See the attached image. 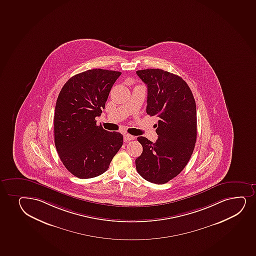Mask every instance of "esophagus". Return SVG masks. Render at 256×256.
I'll use <instances>...</instances> for the list:
<instances>
[{
	"label": "esophagus",
	"mask_w": 256,
	"mask_h": 256,
	"mask_svg": "<svg viewBox=\"0 0 256 256\" xmlns=\"http://www.w3.org/2000/svg\"><path fill=\"white\" fill-rule=\"evenodd\" d=\"M135 139V136H134L129 135V134H124V141L127 142L132 141V140H134Z\"/></svg>",
	"instance_id": "34e87169"
}]
</instances>
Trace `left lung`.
I'll use <instances>...</instances> for the list:
<instances>
[{
  "instance_id": "obj_1",
  "label": "left lung",
  "mask_w": 256,
  "mask_h": 256,
  "mask_svg": "<svg viewBox=\"0 0 256 256\" xmlns=\"http://www.w3.org/2000/svg\"><path fill=\"white\" fill-rule=\"evenodd\" d=\"M147 86V114L159 118L156 124L158 139L152 142L138 138L142 153L136 160L140 176L162 184L186 168L196 141V105L187 82L162 69L136 70Z\"/></svg>"
}]
</instances>
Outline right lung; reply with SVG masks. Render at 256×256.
I'll use <instances>...</instances> for the list:
<instances>
[{"label":"right lung","mask_w":256,"mask_h":256,"mask_svg":"<svg viewBox=\"0 0 256 256\" xmlns=\"http://www.w3.org/2000/svg\"><path fill=\"white\" fill-rule=\"evenodd\" d=\"M120 72L92 69L72 76L56 100L54 144L65 168L86 180L109 168L123 144V135L97 126L109 92Z\"/></svg>","instance_id":"right-lung-1"}]
</instances>
